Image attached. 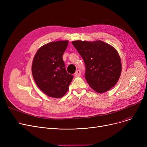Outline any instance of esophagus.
Returning a JSON list of instances; mask_svg holds the SVG:
<instances>
[{
  "label": "esophagus",
  "mask_w": 147,
  "mask_h": 147,
  "mask_svg": "<svg viewBox=\"0 0 147 147\" xmlns=\"http://www.w3.org/2000/svg\"><path fill=\"white\" fill-rule=\"evenodd\" d=\"M80 75H81V71H80V70H79V69H78V70H77L76 71V73H74V76L76 77H79Z\"/></svg>",
  "instance_id": "1"
}]
</instances>
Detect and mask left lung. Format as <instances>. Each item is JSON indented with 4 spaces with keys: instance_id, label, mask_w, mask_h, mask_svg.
<instances>
[{
    "instance_id": "obj_1",
    "label": "left lung",
    "mask_w": 147,
    "mask_h": 147,
    "mask_svg": "<svg viewBox=\"0 0 147 147\" xmlns=\"http://www.w3.org/2000/svg\"><path fill=\"white\" fill-rule=\"evenodd\" d=\"M85 64V79L98 93L110 90L120 78L121 64L118 52L102 41L72 42Z\"/></svg>"
}]
</instances>
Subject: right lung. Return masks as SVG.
Instances as JSON below:
<instances>
[{
  "mask_svg": "<svg viewBox=\"0 0 147 147\" xmlns=\"http://www.w3.org/2000/svg\"><path fill=\"white\" fill-rule=\"evenodd\" d=\"M68 44L67 40L49 43L42 46L34 57V80L39 89L49 96H63L73 79V76L67 72L63 59Z\"/></svg>",
  "mask_w": 147,
  "mask_h": 147,
  "instance_id": "add662e5",
  "label": "right lung"
}]
</instances>
